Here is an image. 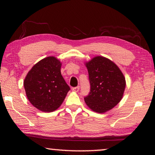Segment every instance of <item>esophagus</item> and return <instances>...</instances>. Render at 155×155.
<instances>
[{
    "label": "esophagus",
    "mask_w": 155,
    "mask_h": 155,
    "mask_svg": "<svg viewBox=\"0 0 155 155\" xmlns=\"http://www.w3.org/2000/svg\"><path fill=\"white\" fill-rule=\"evenodd\" d=\"M79 86H77V87H73L72 88V91H75V92H77V91H79Z\"/></svg>",
    "instance_id": "1"
}]
</instances>
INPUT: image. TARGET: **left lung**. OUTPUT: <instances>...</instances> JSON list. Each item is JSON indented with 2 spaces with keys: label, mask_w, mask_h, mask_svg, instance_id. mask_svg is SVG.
<instances>
[{
  "label": "left lung",
  "mask_w": 155,
  "mask_h": 155,
  "mask_svg": "<svg viewBox=\"0 0 155 155\" xmlns=\"http://www.w3.org/2000/svg\"><path fill=\"white\" fill-rule=\"evenodd\" d=\"M90 83V91L85 102L92 111L103 114L121 101L126 81L117 65L106 57L97 56L85 63Z\"/></svg>",
  "instance_id": "obj_1"
}]
</instances>
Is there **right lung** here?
<instances>
[{"label": "right lung", "mask_w": 155, "mask_h": 155, "mask_svg": "<svg viewBox=\"0 0 155 155\" xmlns=\"http://www.w3.org/2000/svg\"><path fill=\"white\" fill-rule=\"evenodd\" d=\"M61 67L59 59L48 57L34 65L26 76V95L32 105L40 111H55L70 90L62 77Z\"/></svg>", "instance_id": "right-lung-1"}]
</instances>
